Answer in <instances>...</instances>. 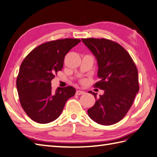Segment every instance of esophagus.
Listing matches in <instances>:
<instances>
[{
  "label": "esophagus",
  "instance_id": "obj_1",
  "mask_svg": "<svg viewBox=\"0 0 157 157\" xmlns=\"http://www.w3.org/2000/svg\"><path fill=\"white\" fill-rule=\"evenodd\" d=\"M85 94V91H83L77 90L76 91V95H82V94Z\"/></svg>",
  "mask_w": 157,
  "mask_h": 157
}]
</instances>
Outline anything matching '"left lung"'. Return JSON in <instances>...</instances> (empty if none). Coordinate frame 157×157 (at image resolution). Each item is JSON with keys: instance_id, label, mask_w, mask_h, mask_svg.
<instances>
[{"instance_id": "obj_1", "label": "left lung", "mask_w": 157, "mask_h": 157, "mask_svg": "<svg viewBox=\"0 0 157 157\" xmlns=\"http://www.w3.org/2000/svg\"><path fill=\"white\" fill-rule=\"evenodd\" d=\"M98 61V77L100 81L94 87L104 90L97 98L88 115L98 124L110 125L125 117L139 91L138 72L132 57L124 48L106 38H82Z\"/></svg>"}]
</instances>
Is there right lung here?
Listing matches in <instances>:
<instances>
[{"instance_id":"right-lung-1","label":"right lung","mask_w":157,"mask_h":157,"mask_svg":"<svg viewBox=\"0 0 157 157\" xmlns=\"http://www.w3.org/2000/svg\"><path fill=\"white\" fill-rule=\"evenodd\" d=\"M80 42L78 38L46 42L22 62L16 81L18 95L22 108L35 122L45 124L57 119L66 101L75 95L76 89L72 86L53 92L51 81L62 69L66 54Z\"/></svg>"}]
</instances>
